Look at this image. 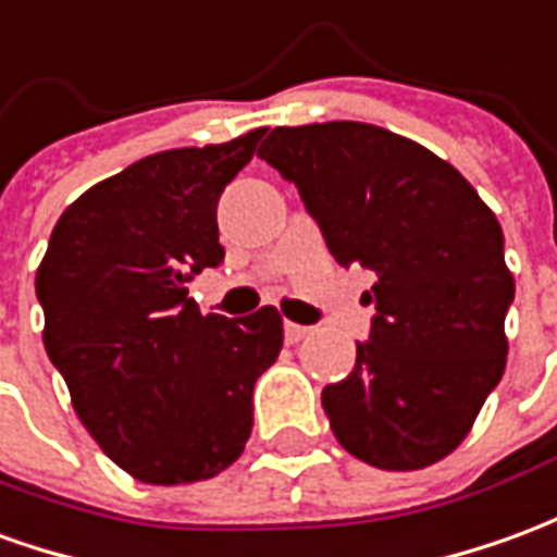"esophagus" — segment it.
I'll return each instance as SVG.
<instances>
[{
    "label": "esophagus",
    "mask_w": 557,
    "mask_h": 557,
    "mask_svg": "<svg viewBox=\"0 0 557 557\" xmlns=\"http://www.w3.org/2000/svg\"><path fill=\"white\" fill-rule=\"evenodd\" d=\"M283 334H286L289 344H298V341H305L307 334H310V329H307V325H298V322H286V325H283Z\"/></svg>",
    "instance_id": "obj_1"
}]
</instances>
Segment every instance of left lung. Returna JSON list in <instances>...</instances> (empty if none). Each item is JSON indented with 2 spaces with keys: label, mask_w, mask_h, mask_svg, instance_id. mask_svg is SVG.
<instances>
[{
  "label": "left lung",
  "mask_w": 557,
  "mask_h": 557,
  "mask_svg": "<svg viewBox=\"0 0 557 557\" xmlns=\"http://www.w3.org/2000/svg\"><path fill=\"white\" fill-rule=\"evenodd\" d=\"M259 157L298 186L337 265L376 274L371 341L322 388L334 437L380 470L446 458L507 368L497 216L449 162L371 123L277 126Z\"/></svg>",
  "instance_id": "1"
}]
</instances>
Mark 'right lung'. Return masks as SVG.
Here are the masks:
<instances>
[{"mask_svg": "<svg viewBox=\"0 0 557 557\" xmlns=\"http://www.w3.org/2000/svg\"><path fill=\"white\" fill-rule=\"evenodd\" d=\"M235 141L162 150L62 211L35 274L45 349L102 453L150 485L211 480L252 431V386L283 317L208 313L186 283L223 262L216 201L256 153Z\"/></svg>", "mask_w": 557, "mask_h": 557, "instance_id": "add662e5", "label": "right lung"}]
</instances>
